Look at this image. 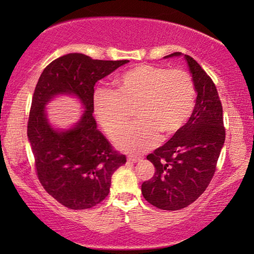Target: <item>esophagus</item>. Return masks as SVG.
<instances>
[{"label":"esophagus","mask_w":254,"mask_h":254,"mask_svg":"<svg viewBox=\"0 0 254 254\" xmlns=\"http://www.w3.org/2000/svg\"><path fill=\"white\" fill-rule=\"evenodd\" d=\"M127 159L131 163H137V162L142 161V157H137V156H128Z\"/></svg>","instance_id":"1"}]
</instances>
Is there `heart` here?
<instances>
[{
    "instance_id": "b5f03b06",
    "label": "heart",
    "mask_w": 254,
    "mask_h": 254,
    "mask_svg": "<svg viewBox=\"0 0 254 254\" xmlns=\"http://www.w3.org/2000/svg\"><path fill=\"white\" fill-rule=\"evenodd\" d=\"M114 86V92H96L93 110L110 137L119 134L116 145L124 151L147 150L157 143L159 135L172 137L185 126L195 106V85L183 69L138 64L118 76ZM133 109L139 121L124 131Z\"/></svg>"
}]
</instances>
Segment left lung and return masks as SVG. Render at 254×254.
I'll return each instance as SVG.
<instances>
[{"mask_svg":"<svg viewBox=\"0 0 254 254\" xmlns=\"http://www.w3.org/2000/svg\"><path fill=\"white\" fill-rule=\"evenodd\" d=\"M184 57L197 93L190 120L161 148L147 156L155 175L141 186L143 197L163 210L183 209L209 185L224 145L223 110L216 86L200 64L176 52L166 58Z\"/></svg>","mask_w":254,"mask_h":254,"instance_id":"1","label":"left lung"}]
</instances>
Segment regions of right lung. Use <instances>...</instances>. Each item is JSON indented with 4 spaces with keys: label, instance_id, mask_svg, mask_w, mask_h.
Masks as SVG:
<instances>
[{
    "label": "right lung",
    "instance_id": "add662e5",
    "mask_svg": "<svg viewBox=\"0 0 254 254\" xmlns=\"http://www.w3.org/2000/svg\"><path fill=\"white\" fill-rule=\"evenodd\" d=\"M128 60H93L70 53L51 62L41 72L31 105L27 138L37 175L46 192L64 207L86 209L109 195L114 171L126 156L111 147L93 119L95 84ZM61 95L77 99L83 112L70 127L50 123L47 105Z\"/></svg>",
    "mask_w": 254,
    "mask_h": 254
}]
</instances>
